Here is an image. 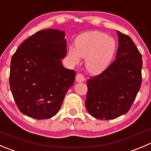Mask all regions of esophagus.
Wrapping results in <instances>:
<instances>
[{
  "label": "esophagus",
  "mask_w": 151,
  "mask_h": 151,
  "mask_svg": "<svg viewBox=\"0 0 151 151\" xmlns=\"http://www.w3.org/2000/svg\"><path fill=\"white\" fill-rule=\"evenodd\" d=\"M85 80V78L84 77V75L82 74H77L76 75V81L77 83H83Z\"/></svg>",
  "instance_id": "34e87169"
}]
</instances>
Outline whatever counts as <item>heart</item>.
I'll return each mask as SVG.
<instances>
[{"instance_id": "b5f03b06", "label": "heart", "mask_w": 151, "mask_h": 151, "mask_svg": "<svg viewBox=\"0 0 151 151\" xmlns=\"http://www.w3.org/2000/svg\"><path fill=\"white\" fill-rule=\"evenodd\" d=\"M117 50L115 39L99 31H90L77 36L75 46L71 45L68 55L74 64L85 58L87 71L99 74L110 66Z\"/></svg>"}]
</instances>
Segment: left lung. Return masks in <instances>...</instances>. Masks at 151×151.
<instances>
[{
  "instance_id": "1",
  "label": "left lung",
  "mask_w": 151,
  "mask_h": 151,
  "mask_svg": "<svg viewBox=\"0 0 151 151\" xmlns=\"http://www.w3.org/2000/svg\"><path fill=\"white\" fill-rule=\"evenodd\" d=\"M115 60L104 71L87 81L85 106L93 118L112 120L126 114L142 83V55L129 36L117 30Z\"/></svg>"
}]
</instances>
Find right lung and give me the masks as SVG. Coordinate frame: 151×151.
I'll list each match as a JSON object with an SVG mask.
<instances>
[{
  "mask_svg": "<svg viewBox=\"0 0 151 151\" xmlns=\"http://www.w3.org/2000/svg\"><path fill=\"white\" fill-rule=\"evenodd\" d=\"M65 32L40 30L24 41L13 55L9 84L22 113L37 120L58 113L67 91L74 84L75 71L66 69Z\"/></svg>",
  "mask_w": 151,
  "mask_h": 151,
  "instance_id": "right-lung-1",
  "label": "right lung"
}]
</instances>
